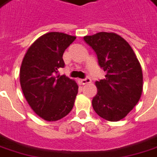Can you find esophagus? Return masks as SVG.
Returning a JSON list of instances; mask_svg holds the SVG:
<instances>
[{"mask_svg": "<svg viewBox=\"0 0 157 157\" xmlns=\"http://www.w3.org/2000/svg\"><path fill=\"white\" fill-rule=\"evenodd\" d=\"M91 78H85V79H81V78H78V83L79 85H86V84H89V83H91Z\"/></svg>", "mask_w": 157, "mask_h": 157, "instance_id": "esophagus-1", "label": "esophagus"}]
</instances>
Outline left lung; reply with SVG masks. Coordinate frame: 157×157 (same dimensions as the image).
Masks as SVG:
<instances>
[{
  "instance_id": "obj_1",
  "label": "left lung",
  "mask_w": 157,
  "mask_h": 157,
  "mask_svg": "<svg viewBox=\"0 0 157 157\" xmlns=\"http://www.w3.org/2000/svg\"><path fill=\"white\" fill-rule=\"evenodd\" d=\"M84 40L96 52L105 78L96 81L98 92L92 107L98 115L117 122L130 113L143 92V71L135 52L115 33L100 32Z\"/></svg>"
}]
</instances>
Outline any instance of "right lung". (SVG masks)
<instances>
[{
	"label": "right lung",
	"instance_id": "obj_1",
	"mask_svg": "<svg viewBox=\"0 0 157 157\" xmlns=\"http://www.w3.org/2000/svg\"><path fill=\"white\" fill-rule=\"evenodd\" d=\"M75 39L64 33H47L33 43L22 59V92L32 110L44 120H59L74 105L78 89L76 81L56 73L65 66L63 53Z\"/></svg>",
	"mask_w": 157,
	"mask_h": 157
}]
</instances>
